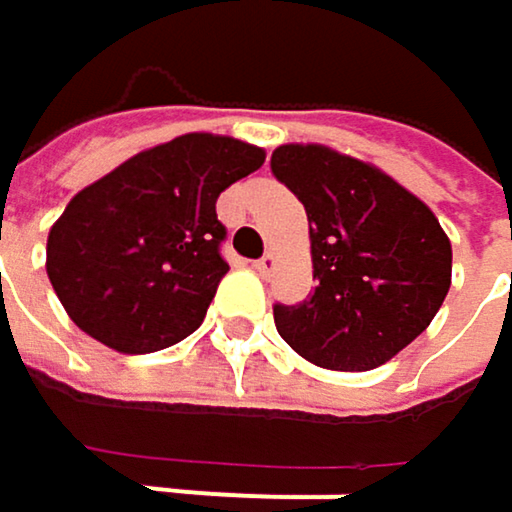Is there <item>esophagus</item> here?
Wrapping results in <instances>:
<instances>
[{
    "label": "esophagus",
    "mask_w": 512,
    "mask_h": 512,
    "mask_svg": "<svg viewBox=\"0 0 512 512\" xmlns=\"http://www.w3.org/2000/svg\"><path fill=\"white\" fill-rule=\"evenodd\" d=\"M255 269H257V275H269L272 269H275V255H263L260 260H255Z\"/></svg>",
    "instance_id": "esophagus-1"
}]
</instances>
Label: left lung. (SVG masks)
I'll return each mask as SVG.
<instances>
[{
	"mask_svg": "<svg viewBox=\"0 0 512 512\" xmlns=\"http://www.w3.org/2000/svg\"><path fill=\"white\" fill-rule=\"evenodd\" d=\"M305 207L317 287L272 305L278 335L329 370H373L409 347L451 287V243L433 210L397 180L323 145L269 159Z\"/></svg>",
	"mask_w": 512,
	"mask_h": 512,
	"instance_id": "obj_1",
	"label": "left lung"
}]
</instances>
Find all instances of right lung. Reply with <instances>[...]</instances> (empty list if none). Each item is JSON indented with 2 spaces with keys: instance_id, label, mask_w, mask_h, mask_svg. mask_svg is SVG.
<instances>
[{
  "instance_id": "1",
  "label": "right lung",
  "mask_w": 512,
  "mask_h": 512,
  "mask_svg": "<svg viewBox=\"0 0 512 512\" xmlns=\"http://www.w3.org/2000/svg\"><path fill=\"white\" fill-rule=\"evenodd\" d=\"M263 159L255 145L189 133L85 186L47 240V275L70 320L130 356L189 338L228 272L216 198Z\"/></svg>"
}]
</instances>
